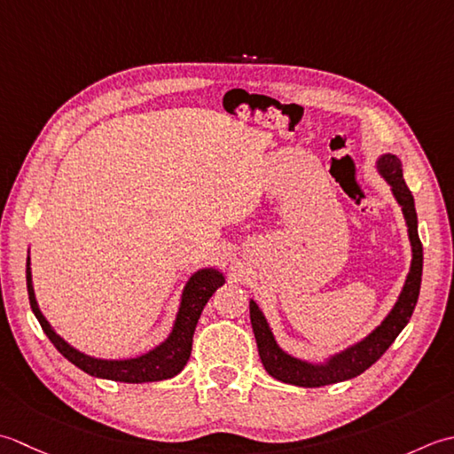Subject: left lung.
Segmentation results:
<instances>
[{
  "mask_svg": "<svg viewBox=\"0 0 454 454\" xmlns=\"http://www.w3.org/2000/svg\"><path fill=\"white\" fill-rule=\"evenodd\" d=\"M376 168L380 172L386 182L392 186V193L395 201L402 206L405 225H408V235L411 243V266L410 274L405 278L400 298H397L392 311L387 313L386 319L378 325L368 337L358 343L350 345L340 353L329 356L323 364H313L308 360H300L284 350L276 343L268 321L254 300H251V323L261 355L262 366L266 372L276 380L301 387H319L327 384H337L343 380H350L358 374H363L366 368L372 366L380 358L390 345L400 335L402 329L408 325L415 303L419 298L421 288V272H423V247L418 233V214H415V203L410 188L403 182L402 162L395 154H382L376 162Z\"/></svg>",
  "mask_w": 454,
  "mask_h": 454,
  "instance_id": "1",
  "label": "left lung"
}]
</instances>
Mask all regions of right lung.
I'll return each instance as SVG.
<instances>
[{"instance_id":"1","label":"right lung","mask_w":454,"mask_h":454,"mask_svg":"<svg viewBox=\"0 0 454 454\" xmlns=\"http://www.w3.org/2000/svg\"><path fill=\"white\" fill-rule=\"evenodd\" d=\"M225 284L223 274L215 268H201L196 274H192L186 288L182 292V301L178 316H176L172 333L168 339L154 347L149 353H145L137 358H125V360H106V358H94L90 355L80 353L74 347H70L67 340L57 331L51 327V323L44 319L39 309V303L35 298L33 290V278H31V258H27V292H29V303L39 319L46 337L51 343L57 347L59 353L68 358L74 366L84 370L86 374L96 378H106V380L115 382H127V384H143V382H160L168 380V378L182 372L186 366L188 358L192 355V340L193 331H196L198 319L201 316L203 308H206L207 300L215 294L217 288Z\"/></svg>"}]
</instances>
